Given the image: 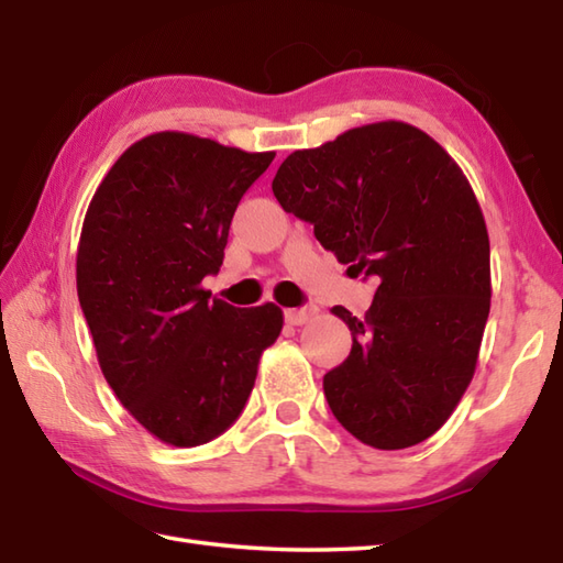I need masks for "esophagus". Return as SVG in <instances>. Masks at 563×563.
Here are the masks:
<instances>
[{"instance_id":"esophagus-1","label":"esophagus","mask_w":563,"mask_h":563,"mask_svg":"<svg viewBox=\"0 0 563 563\" xmlns=\"http://www.w3.org/2000/svg\"><path fill=\"white\" fill-rule=\"evenodd\" d=\"M314 314H317V309H314V307L288 309V312H285V321H288V324H292V327H302V324H307V321L312 319Z\"/></svg>"}]
</instances>
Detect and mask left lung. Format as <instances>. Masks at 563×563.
Segmentation results:
<instances>
[{
    "label": "left lung",
    "instance_id": "1",
    "mask_svg": "<svg viewBox=\"0 0 563 563\" xmlns=\"http://www.w3.org/2000/svg\"><path fill=\"white\" fill-rule=\"evenodd\" d=\"M273 196L351 275L377 280L363 319L331 309L353 336L324 375L333 416L369 448L418 445L470 387L492 309V251L470 181L423 130L382 121L292 152Z\"/></svg>",
    "mask_w": 563,
    "mask_h": 563
}]
</instances>
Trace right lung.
<instances>
[{"label": "right lung", "mask_w": 563, "mask_h": 563, "mask_svg": "<svg viewBox=\"0 0 563 563\" xmlns=\"http://www.w3.org/2000/svg\"><path fill=\"white\" fill-rule=\"evenodd\" d=\"M275 152L164 130L130 145L81 224L77 295L101 373L157 440L196 448L230 428L283 331L273 302L212 297L239 200Z\"/></svg>", "instance_id": "add662e5"}]
</instances>
